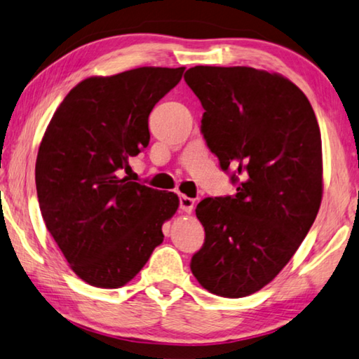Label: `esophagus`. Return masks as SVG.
<instances>
[{"label": "esophagus", "instance_id": "obj_1", "mask_svg": "<svg viewBox=\"0 0 359 359\" xmlns=\"http://www.w3.org/2000/svg\"><path fill=\"white\" fill-rule=\"evenodd\" d=\"M179 203H180V209L184 210V212H191L193 208H195V200H191V198L185 195H180Z\"/></svg>", "mask_w": 359, "mask_h": 359}]
</instances>
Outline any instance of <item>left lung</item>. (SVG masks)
Returning a JSON list of instances; mask_svg holds the SVG:
<instances>
[{
	"label": "left lung",
	"mask_w": 359,
	"mask_h": 359,
	"mask_svg": "<svg viewBox=\"0 0 359 359\" xmlns=\"http://www.w3.org/2000/svg\"><path fill=\"white\" fill-rule=\"evenodd\" d=\"M184 78L204 108V140L236 187L196 206L206 238L190 269L209 292L246 297L283 270L316 219L320 126L302 90L276 73L198 65Z\"/></svg>",
	"instance_id": "1"
}]
</instances>
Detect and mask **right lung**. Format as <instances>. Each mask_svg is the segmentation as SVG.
Returning a JSON list of instances; mask_svg holds the SVG:
<instances>
[{
    "label": "right lung",
    "mask_w": 359,
    "mask_h": 359,
    "mask_svg": "<svg viewBox=\"0 0 359 359\" xmlns=\"http://www.w3.org/2000/svg\"><path fill=\"white\" fill-rule=\"evenodd\" d=\"M184 67H140L76 84L57 108L36 158L39 209L72 270L90 286L129 283L163 243L179 196L123 177L149 145V116Z\"/></svg>",
    "instance_id": "add662e5"
}]
</instances>
